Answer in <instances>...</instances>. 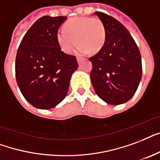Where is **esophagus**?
I'll return each mask as SVG.
<instances>
[{
  "label": "esophagus",
  "instance_id": "1",
  "mask_svg": "<svg viewBox=\"0 0 160 160\" xmlns=\"http://www.w3.org/2000/svg\"><path fill=\"white\" fill-rule=\"evenodd\" d=\"M77 60H78V62L80 63V62H81L82 59H81V58H77Z\"/></svg>",
  "mask_w": 160,
  "mask_h": 160
}]
</instances>
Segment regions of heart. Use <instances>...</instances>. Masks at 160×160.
<instances>
[{"label": "heart", "mask_w": 160, "mask_h": 160, "mask_svg": "<svg viewBox=\"0 0 160 160\" xmlns=\"http://www.w3.org/2000/svg\"><path fill=\"white\" fill-rule=\"evenodd\" d=\"M77 41H76V40ZM57 40L63 52L71 53L78 44L79 52H98L104 46L106 31L103 23L97 17H74L65 23L64 30L57 33Z\"/></svg>", "instance_id": "heart-1"}]
</instances>
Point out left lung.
Wrapping results in <instances>:
<instances>
[{
    "label": "left lung",
    "mask_w": 160,
    "mask_h": 160,
    "mask_svg": "<svg viewBox=\"0 0 160 160\" xmlns=\"http://www.w3.org/2000/svg\"><path fill=\"white\" fill-rule=\"evenodd\" d=\"M104 25L106 41L89 60L90 78L98 97L107 103L118 105L131 99L142 77L141 55L126 27L103 12L94 13Z\"/></svg>",
    "instance_id": "8db88e82"
}]
</instances>
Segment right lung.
Instances as JSON below:
<instances>
[{"instance_id":"obj_1","label":"right lung","mask_w":160,"mask_h":160,"mask_svg":"<svg viewBox=\"0 0 160 160\" xmlns=\"http://www.w3.org/2000/svg\"><path fill=\"white\" fill-rule=\"evenodd\" d=\"M66 17L39 18L22 38L16 58V78L23 97L33 107L49 109L68 94L76 57L64 53L57 40Z\"/></svg>"}]
</instances>
